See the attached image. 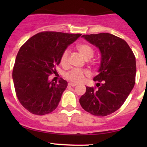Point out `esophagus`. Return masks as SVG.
I'll return each mask as SVG.
<instances>
[{
  "instance_id": "esophagus-1",
  "label": "esophagus",
  "mask_w": 147,
  "mask_h": 147,
  "mask_svg": "<svg viewBox=\"0 0 147 147\" xmlns=\"http://www.w3.org/2000/svg\"><path fill=\"white\" fill-rule=\"evenodd\" d=\"M68 84H69V86H71V87H75V86L77 85V84H75V83H73V82H69L68 83Z\"/></svg>"
}]
</instances>
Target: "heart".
<instances>
[{"instance_id":"heart-1","label":"heart","mask_w":147,"mask_h":147,"mask_svg":"<svg viewBox=\"0 0 147 147\" xmlns=\"http://www.w3.org/2000/svg\"><path fill=\"white\" fill-rule=\"evenodd\" d=\"M77 49L83 56L85 60H90L94 56V49L90 44L89 43H80L77 45ZM69 57V50L67 49L64 50L60 57V62L63 65L67 64ZM88 72L84 69H72L68 72H67L65 77L68 80L75 83L82 82L84 79V77L88 75Z\"/></svg>"}]
</instances>
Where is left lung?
Instances as JSON below:
<instances>
[{
	"label": "left lung",
	"instance_id": "8db88e82",
	"mask_svg": "<svg viewBox=\"0 0 147 147\" xmlns=\"http://www.w3.org/2000/svg\"><path fill=\"white\" fill-rule=\"evenodd\" d=\"M101 53L99 74L94 78L97 87H86L80 99L83 109L97 117H105L119 109L135 84V56L125 40L107 32L83 35Z\"/></svg>",
	"mask_w": 147,
	"mask_h": 147
}]
</instances>
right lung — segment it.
I'll return each mask as SVG.
<instances>
[{"instance_id":"1","label":"right lung","mask_w":147,"mask_h":147,"mask_svg":"<svg viewBox=\"0 0 147 147\" xmlns=\"http://www.w3.org/2000/svg\"><path fill=\"white\" fill-rule=\"evenodd\" d=\"M82 34L44 31L31 37L20 47L13 69L16 96L30 113L45 115L58 106L67 86L63 78L59 83L50 82L56 65L67 46Z\"/></svg>"}]
</instances>
